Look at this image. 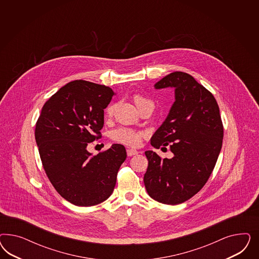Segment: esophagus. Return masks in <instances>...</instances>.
Instances as JSON below:
<instances>
[{
    "label": "esophagus",
    "instance_id": "obj_1",
    "mask_svg": "<svg viewBox=\"0 0 259 259\" xmlns=\"http://www.w3.org/2000/svg\"><path fill=\"white\" fill-rule=\"evenodd\" d=\"M138 154H139V151H137L136 149H132V148H128L127 149V155L129 157H132V156L138 155Z\"/></svg>",
    "mask_w": 259,
    "mask_h": 259
}]
</instances>
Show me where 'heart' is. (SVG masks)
I'll use <instances>...</instances> for the list:
<instances>
[{
  "mask_svg": "<svg viewBox=\"0 0 259 259\" xmlns=\"http://www.w3.org/2000/svg\"><path fill=\"white\" fill-rule=\"evenodd\" d=\"M134 102H135V104L138 106V108L145 103H149V102L153 103L150 100L144 98L141 95H135ZM114 110H115V105L110 104L109 106H107V108L105 110L106 116L112 117L114 114ZM144 136H145V133L142 131L134 130V129L128 128V127H119L111 133V139L115 142L121 143V144H124L127 146L138 147L141 145V141Z\"/></svg>",
  "mask_w": 259,
  "mask_h": 259,
  "instance_id": "obj_1",
  "label": "heart"
}]
</instances>
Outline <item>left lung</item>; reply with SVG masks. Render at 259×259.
Here are the masks:
<instances>
[{
    "label": "left lung",
    "instance_id": "obj_1",
    "mask_svg": "<svg viewBox=\"0 0 259 259\" xmlns=\"http://www.w3.org/2000/svg\"><path fill=\"white\" fill-rule=\"evenodd\" d=\"M166 87H175L176 101L151 144L157 149L169 145L174 157L146 151L143 181L153 199L176 205L195 196L209 180L222 146L223 124L214 97L191 75L172 72L155 84Z\"/></svg>",
    "mask_w": 259,
    "mask_h": 259
}]
</instances>
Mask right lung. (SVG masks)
Listing matches in <instances>:
<instances>
[{
	"label": "right lung",
	"mask_w": 259,
	"mask_h": 259,
	"mask_svg": "<svg viewBox=\"0 0 259 259\" xmlns=\"http://www.w3.org/2000/svg\"><path fill=\"white\" fill-rule=\"evenodd\" d=\"M110 87L82 79L68 82L41 108L35 139L39 157L56 191L77 206H93L113 193L127 157L121 144L92 156L87 144L102 138Z\"/></svg>",
	"instance_id": "right-lung-1"
}]
</instances>
